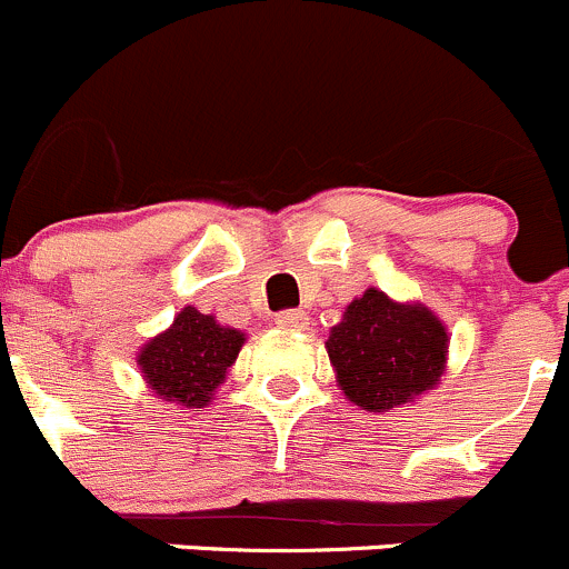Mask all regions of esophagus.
<instances>
[{
  "label": "esophagus",
  "instance_id": "1",
  "mask_svg": "<svg viewBox=\"0 0 569 569\" xmlns=\"http://www.w3.org/2000/svg\"><path fill=\"white\" fill-rule=\"evenodd\" d=\"M277 323L282 326V329H307L309 318L301 309H284V312L277 315Z\"/></svg>",
  "mask_w": 569,
  "mask_h": 569
}]
</instances>
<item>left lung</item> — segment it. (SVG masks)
I'll use <instances>...</instances> for the list:
<instances>
[{
	"instance_id": "1",
	"label": "left lung",
	"mask_w": 569,
	"mask_h": 569,
	"mask_svg": "<svg viewBox=\"0 0 569 569\" xmlns=\"http://www.w3.org/2000/svg\"><path fill=\"white\" fill-rule=\"evenodd\" d=\"M326 351L348 401L387 412L435 390L446 370L448 331L423 303H398L370 287L348 303Z\"/></svg>"
}]
</instances>
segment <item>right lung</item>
Returning a JSON list of instances; mask_svg holds the SVG:
<instances>
[{
    "label": "right lung",
    "mask_w": 569,
    "mask_h": 569,
    "mask_svg": "<svg viewBox=\"0 0 569 569\" xmlns=\"http://www.w3.org/2000/svg\"><path fill=\"white\" fill-rule=\"evenodd\" d=\"M243 342V331L221 326L196 307H184L171 329L140 348L138 368L157 398L201 409L223 385Z\"/></svg>",
    "instance_id": "obj_1"
}]
</instances>
